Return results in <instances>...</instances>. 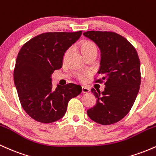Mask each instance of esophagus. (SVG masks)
Returning a JSON list of instances; mask_svg holds the SVG:
<instances>
[{"label":"esophagus","instance_id":"esophagus-1","mask_svg":"<svg viewBox=\"0 0 156 156\" xmlns=\"http://www.w3.org/2000/svg\"><path fill=\"white\" fill-rule=\"evenodd\" d=\"M89 89L87 87H82V93H88L89 92Z\"/></svg>","mask_w":156,"mask_h":156}]
</instances>
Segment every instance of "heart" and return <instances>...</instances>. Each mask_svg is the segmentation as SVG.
I'll list each match as a JSON object with an SVG mask.
<instances>
[{
    "label": "heart",
    "mask_w": 156,
    "mask_h": 156,
    "mask_svg": "<svg viewBox=\"0 0 156 156\" xmlns=\"http://www.w3.org/2000/svg\"><path fill=\"white\" fill-rule=\"evenodd\" d=\"M80 49L83 55L87 54V53H92V52H96L97 53V46L94 42L92 41L89 40H84L83 42H81V43L80 44ZM68 53V51L66 52L65 55H67ZM80 78H83V76L81 75L78 76Z\"/></svg>",
    "instance_id": "1"
}]
</instances>
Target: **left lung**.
Wrapping results in <instances>:
<instances>
[{"label": "left lung", "instance_id": "obj_1", "mask_svg": "<svg viewBox=\"0 0 156 156\" xmlns=\"http://www.w3.org/2000/svg\"><path fill=\"white\" fill-rule=\"evenodd\" d=\"M83 36L95 43L101 53L98 73L105 80L103 92L92 89L97 98L87 110L89 117L101 125L121 120L133 106L141 84L140 61L135 48L125 37L112 31H90Z\"/></svg>", "mask_w": 156, "mask_h": 156}]
</instances>
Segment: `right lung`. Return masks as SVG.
Returning a JSON list of instances; mask_svg holds the SVG:
<instances>
[{"label":"right lung","instance_id":"right-lung-1","mask_svg":"<svg viewBox=\"0 0 156 156\" xmlns=\"http://www.w3.org/2000/svg\"><path fill=\"white\" fill-rule=\"evenodd\" d=\"M82 31L48 32L34 37L21 48L14 69V81L21 105L36 121L51 123L62 118L69 100L82 88L67 83L53 89L51 75L62 67L67 50Z\"/></svg>","mask_w":156,"mask_h":156}]
</instances>
